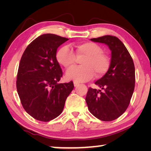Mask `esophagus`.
<instances>
[{
  "mask_svg": "<svg viewBox=\"0 0 151 151\" xmlns=\"http://www.w3.org/2000/svg\"><path fill=\"white\" fill-rule=\"evenodd\" d=\"M73 84H74V86H78L79 85V84H80L79 82H76V81H74V82H73Z\"/></svg>",
  "mask_w": 151,
  "mask_h": 151,
  "instance_id": "esophagus-1",
  "label": "esophagus"
}]
</instances>
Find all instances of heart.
<instances>
[{
	"mask_svg": "<svg viewBox=\"0 0 151 151\" xmlns=\"http://www.w3.org/2000/svg\"><path fill=\"white\" fill-rule=\"evenodd\" d=\"M100 45L93 42H80L74 45V52L68 46L62 47L56 53V60L65 69H69L75 65L76 57L80 60L81 66L73 67L67 72L68 79L78 82L89 80L96 75L100 77L108 71L110 59L102 52Z\"/></svg>",
	"mask_w": 151,
	"mask_h": 151,
	"instance_id": "obj_1",
	"label": "heart"
}]
</instances>
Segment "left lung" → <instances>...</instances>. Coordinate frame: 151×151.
Segmentation results:
<instances>
[{"label": "left lung", "mask_w": 151, "mask_h": 151, "mask_svg": "<svg viewBox=\"0 0 151 151\" xmlns=\"http://www.w3.org/2000/svg\"><path fill=\"white\" fill-rule=\"evenodd\" d=\"M91 40L108 45L111 60L108 71L95 82L101 89L88 88L86 102L97 118L113 121L121 116L130 104L135 88V66L127 49L117 37L107 35Z\"/></svg>", "instance_id": "left-lung-1"}]
</instances>
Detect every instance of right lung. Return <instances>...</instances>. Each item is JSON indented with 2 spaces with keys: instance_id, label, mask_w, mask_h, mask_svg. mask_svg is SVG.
<instances>
[{
  "instance_id": "1",
  "label": "right lung",
  "mask_w": 151,
  "mask_h": 151,
  "mask_svg": "<svg viewBox=\"0 0 151 151\" xmlns=\"http://www.w3.org/2000/svg\"><path fill=\"white\" fill-rule=\"evenodd\" d=\"M69 39L55 34L41 35L28 45L18 67L16 88L29 115L49 122L61 114L73 82L60 83L63 71L56 60L57 49Z\"/></svg>"
}]
</instances>
